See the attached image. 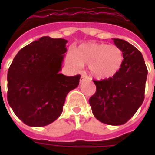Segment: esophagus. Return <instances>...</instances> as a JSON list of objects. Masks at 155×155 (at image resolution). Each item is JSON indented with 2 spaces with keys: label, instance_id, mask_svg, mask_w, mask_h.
Wrapping results in <instances>:
<instances>
[{
  "label": "esophagus",
  "instance_id": "esophagus-1",
  "mask_svg": "<svg viewBox=\"0 0 155 155\" xmlns=\"http://www.w3.org/2000/svg\"><path fill=\"white\" fill-rule=\"evenodd\" d=\"M86 80H87V75H81V77H80V83H82L84 82V81H86Z\"/></svg>",
  "mask_w": 155,
  "mask_h": 155
}]
</instances>
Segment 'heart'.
I'll use <instances>...</instances> for the list:
<instances>
[{
  "label": "heart",
  "mask_w": 155,
  "mask_h": 155,
  "mask_svg": "<svg viewBox=\"0 0 155 155\" xmlns=\"http://www.w3.org/2000/svg\"><path fill=\"white\" fill-rule=\"evenodd\" d=\"M66 62L75 71L82 68L83 64L88 63L90 74L101 80L112 77L120 70L123 63V54L116 46L86 43L73 50Z\"/></svg>",
  "instance_id": "b5f03b06"
}]
</instances>
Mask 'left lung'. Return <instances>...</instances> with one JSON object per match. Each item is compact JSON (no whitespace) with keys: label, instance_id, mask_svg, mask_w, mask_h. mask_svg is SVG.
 <instances>
[{"label":"left lung","instance_id":"left-lung-1","mask_svg":"<svg viewBox=\"0 0 155 155\" xmlns=\"http://www.w3.org/2000/svg\"><path fill=\"white\" fill-rule=\"evenodd\" d=\"M113 42L123 54V63L113 77L93 80L97 91L89 104L95 117L110 125L127 122L142 105L145 98L147 66L142 53L122 39Z\"/></svg>","mask_w":155,"mask_h":155}]
</instances>
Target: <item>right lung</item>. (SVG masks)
Returning <instances> with one entry per match:
<instances>
[{
	"label": "right lung",
	"mask_w": 155,
	"mask_h": 155,
	"mask_svg": "<svg viewBox=\"0 0 155 155\" xmlns=\"http://www.w3.org/2000/svg\"><path fill=\"white\" fill-rule=\"evenodd\" d=\"M68 41L44 36L20 50L8 71L7 99L25 125L42 127L61 115L67 95L80 75L59 73Z\"/></svg>",
	"instance_id": "right-lung-1"
}]
</instances>
